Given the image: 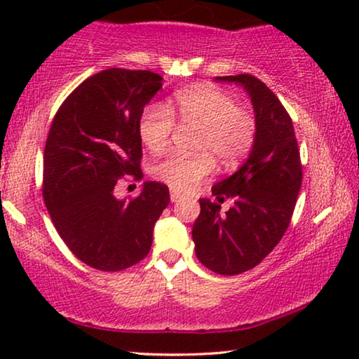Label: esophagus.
<instances>
[{"label":"esophagus","instance_id":"1","mask_svg":"<svg viewBox=\"0 0 359 359\" xmlns=\"http://www.w3.org/2000/svg\"><path fill=\"white\" fill-rule=\"evenodd\" d=\"M170 199H171V203H178V201L183 199V194L176 193V191H171V194H170Z\"/></svg>","mask_w":359,"mask_h":359}]
</instances>
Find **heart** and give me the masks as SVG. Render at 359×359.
<instances>
[{
  "label": "heart",
  "mask_w": 359,
  "mask_h": 359,
  "mask_svg": "<svg viewBox=\"0 0 359 359\" xmlns=\"http://www.w3.org/2000/svg\"><path fill=\"white\" fill-rule=\"evenodd\" d=\"M198 130L196 155L170 154L156 161L151 173L171 189L189 193L214 170L232 168L248 154L255 142L257 124L237 97L214 86H198L176 93L171 109L165 104H149L142 112L139 134L151 151L163 150L176 129Z\"/></svg>",
  "instance_id": "b5f03b06"
}]
</instances>
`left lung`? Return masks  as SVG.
<instances>
[{
	"label": "left lung",
	"mask_w": 359,
	"mask_h": 359,
	"mask_svg": "<svg viewBox=\"0 0 359 359\" xmlns=\"http://www.w3.org/2000/svg\"><path fill=\"white\" fill-rule=\"evenodd\" d=\"M237 83L252 100L257 134L248 158L232 176L212 186L219 203L233 198L225 214L199 199L193 225L196 257L210 271L233 276L262 263L283 238L302 186V166L292 121L278 96L253 75L215 76Z\"/></svg>",
	"instance_id": "left-lung-1"
}]
</instances>
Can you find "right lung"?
Wrapping results in <instances>:
<instances>
[{
	"mask_svg": "<svg viewBox=\"0 0 359 359\" xmlns=\"http://www.w3.org/2000/svg\"><path fill=\"white\" fill-rule=\"evenodd\" d=\"M163 85L149 70L107 68L81 83L57 111L43 150V201L67 247L88 266L121 271L150 252L168 186L145 181L117 199L122 180L142 178L140 116Z\"/></svg>",
	"mask_w": 359,
	"mask_h": 359,
	"instance_id": "add662e5",
	"label": "right lung"
}]
</instances>
